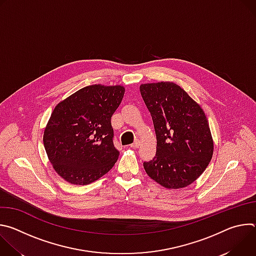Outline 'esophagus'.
<instances>
[{"label": "esophagus", "mask_w": 256, "mask_h": 256, "mask_svg": "<svg viewBox=\"0 0 256 256\" xmlns=\"http://www.w3.org/2000/svg\"><path fill=\"white\" fill-rule=\"evenodd\" d=\"M138 147H140V142L138 140H136V142H134V144H130V148H132V149H138Z\"/></svg>", "instance_id": "34e87169"}]
</instances>
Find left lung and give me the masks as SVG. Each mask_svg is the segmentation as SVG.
Instances as JSON below:
<instances>
[{
    "mask_svg": "<svg viewBox=\"0 0 256 256\" xmlns=\"http://www.w3.org/2000/svg\"><path fill=\"white\" fill-rule=\"evenodd\" d=\"M140 95L151 114L157 138L147 174L166 188H184L206 170L214 152L206 116L184 89L172 82L142 84Z\"/></svg>",
    "mask_w": 256,
    "mask_h": 256,
    "instance_id": "left-lung-1",
    "label": "left lung"
}]
</instances>
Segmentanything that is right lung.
<instances>
[{"label": "right lung", "mask_w": 256, "mask_h": 256, "mask_svg": "<svg viewBox=\"0 0 256 256\" xmlns=\"http://www.w3.org/2000/svg\"><path fill=\"white\" fill-rule=\"evenodd\" d=\"M124 95V87L91 85L80 89L54 109L44 134L48 157L68 184L86 186L116 164L112 116Z\"/></svg>", "instance_id": "add662e5"}]
</instances>
